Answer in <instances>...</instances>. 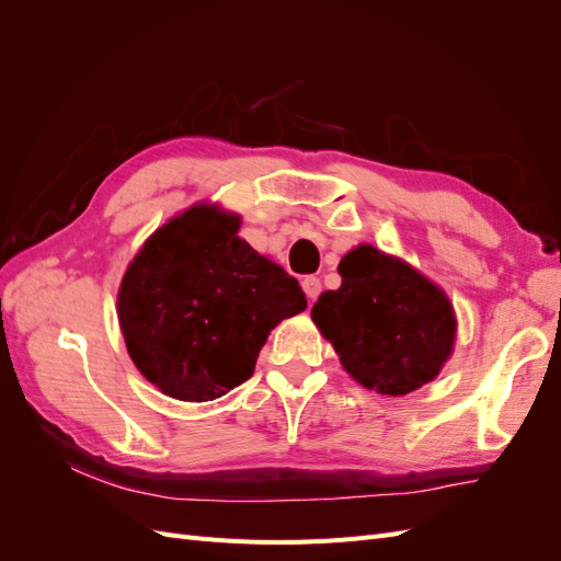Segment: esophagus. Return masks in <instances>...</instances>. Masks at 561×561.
I'll return each mask as SVG.
<instances>
[{"instance_id": "34e87169", "label": "esophagus", "mask_w": 561, "mask_h": 561, "mask_svg": "<svg viewBox=\"0 0 561 561\" xmlns=\"http://www.w3.org/2000/svg\"><path fill=\"white\" fill-rule=\"evenodd\" d=\"M301 287H304V293H307V297H309L311 301H316L318 295L322 293L320 278H316V276H307V278H304V280H301Z\"/></svg>"}]
</instances>
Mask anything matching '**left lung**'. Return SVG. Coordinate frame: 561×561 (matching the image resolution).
Wrapping results in <instances>:
<instances>
[{"mask_svg": "<svg viewBox=\"0 0 561 561\" xmlns=\"http://www.w3.org/2000/svg\"><path fill=\"white\" fill-rule=\"evenodd\" d=\"M342 287L322 293L311 316L344 369L381 396H407L437 377L456 320L445 293L371 245L339 262Z\"/></svg>", "mask_w": 561, "mask_h": 561, "instance_id": "1", "label": "left lung"}]
</instances>
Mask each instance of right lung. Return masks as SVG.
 <instances>
[{
  "label": "right lung",
  "mask_w": 561,
  "mask_h": 561,
  "mask_svg": "<svg viewBox=\"0 0 561 561\" xmlns=\"http://www.w3.org/2000/svg\"><path fill=\"white\" fill-rule=\"evenodd\" d=\"M236 231L239 217L196 206L151 236L126 271V348L165 396L222 398L252 377L268 332L307 309L297 278Z\"/></svg>",
  "instance_id": "right-lung-1"
}]
</instances>
